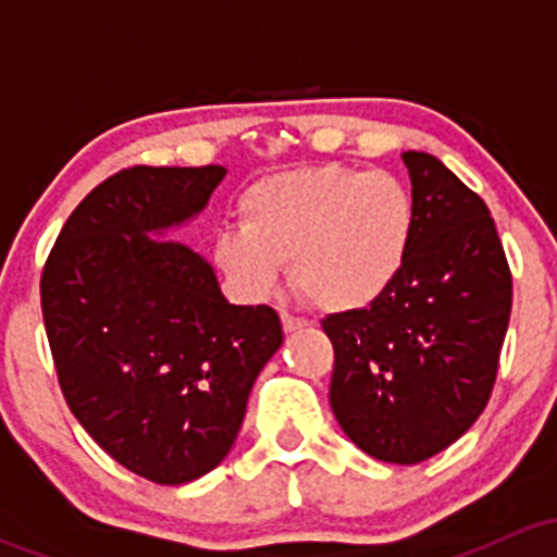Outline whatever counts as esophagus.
Listing matches in <instances>:
<instances>
[{
    "label": "esophagus",
    "mask_w": 557,
    "mask_h": 557,
    "mask_svg": "<svg viewBox=\"0 0 557 557\" xmlns=\"http://www.w3.org/2000/svg\"><path fill=\"white\" fill-rule=\"evenodd\" d=\"M305 325H310V320L307 318H299V314H290V312H283V329L288 331H299V329H305Z\"/></svg>",
    "instance_id": "1"
}]
</instances>
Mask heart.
Here are the masks:
<instances>
[{
  "label": "heart",
  "mask_w": 557,
  "mask_h": 557,
  "mask_svg": "<svg viewBox=\"0 0 557 557\" xmlns=\"http://www.w3.org/2000/svg\"><path fill=\"white\" fill-rule=\"evenodd\" d=\"M243 226L215 237V261L250 299L290 277L329 312L367 310L401 277L418 210L409 185L383 170L323 164L258 180L239 201Z\"/></svg>",
  "instance_id": "b5f03b06"
}]
</instances>
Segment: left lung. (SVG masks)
<instances>
[{
  "instance_id": "obj_1",
  "label": "left lung",
  "mask_w": 557,
  "mask_h": 557,
  "mask_svg": "<svg viewBox=\"0 0 557 557\" xmlns=\"http://www.w3.org/2000/svg\"><path fill=\"white\" fill-rule=\"evenodd\" d=\"M418 210L401 277L367 310L323 320L329 401L363 453L412 466L450 447L491 398L512 274L485 201L436 156H401Z\"/></svg>"
}]
</instances>
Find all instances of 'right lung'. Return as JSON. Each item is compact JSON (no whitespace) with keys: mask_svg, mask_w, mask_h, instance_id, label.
Returning <instances> with one entry per match:
<instances>
[{"mask_svg":"<svg viewBox=\"0 0 557 557\" xmlns=\"http://www.w3.org/2000/svg\"><path fill=\"white\" fill-rule=\"evenodd\" d=\"M226 170L132 166L91 190L42 269V318L77 423L102 450L159 485L215 469L247 396L283 345L267 305H228L215 269L161 239L194 221Z\"/></svg>","mask_w":557,"mask_h":557,"instance_id":"right-lung-1","label":"right lung"}]
</instances>
